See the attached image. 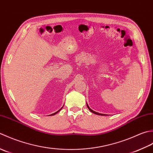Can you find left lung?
<instances>
[{"mask_svg": "<svg viewBox=\"0 0 153 153\" xmlns=\"http://www.w3.org/2000/svg\"><path fill=\"white\" fill-rule=\"evenodd\" d=\"M87 107H88V108L90 110V111H92V113H94V114H97V115H101V116H104V114H99V113H98V112H96V111H93L92 110H91V109H90V108H89V106L88 105V104H87Z\"/></svg>", "mask_w": 153, "mask_h": 153, "instance_id": "8db88e82", "label": "left lung"}]
</instances>
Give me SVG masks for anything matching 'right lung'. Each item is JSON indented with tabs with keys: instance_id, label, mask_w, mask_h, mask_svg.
<instances>
[{
	"instance_id": "right-lung-1",
	"label": "right lung",
	"mask_w": 153,
	"mask_h": 153,
	"mask_svg": "<svg viewBox=\"0 0 153 153\" xmlns=\"http://www.w3.org/2000/svg\"><path fill=\"white\" fill-rule=\"evenodd\" d=\"M61 109H62V108H61L60 109V110H58V111H57V112H55V113H54V114H51V115H52V116H53V115H55V114H57V112H59V111H60V110H61Z\"/></svg>"
}]
</instances>
